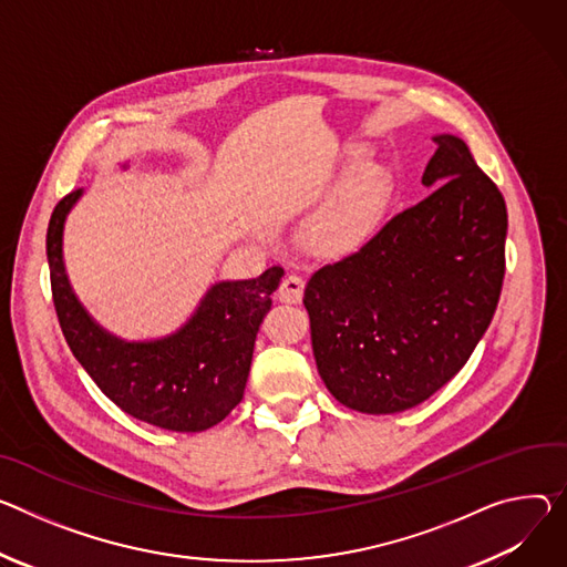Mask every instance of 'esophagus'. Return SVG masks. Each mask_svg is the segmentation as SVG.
Wrapping results in <instances>:
<instances>
[{
    "label": "esophagus",
    "mask_w": 567,
    "mask_h": 567,
    "mask_svg": "<svg viewBox=\"0 0 567 567\" xmlns=\"http://www.w3.org/2000/svg\"><path fill=\"white\" fill-rule=\"evenodd\" d=\"M302 291H305V282H302V278H300V276H296V274H289V276H285V278H282V282H280V287H278L276 298H278L280 302L296 305V302H300Z\"/></svg>",
    "instance_id": "1"
}]
</instances>
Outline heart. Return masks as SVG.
Listing matches in <instances>:
<instances>
[{
  "label": "heart",
  "instance_id": "1",
  "mask_svg": "<svg viewBox=\"0 0 567 567\" xmlns=\"http://www.w3.org/2000/svg\"><path fill=\"white\" fill-rule=\"evenodd\" d=\"M393 194V178L382 165H367L350 176L305 221L302 244L319 257H343L362 248L380 228Z\"/></svg>",
  "mask_w": 567,
  "mask_h": 567
}]
</instances>
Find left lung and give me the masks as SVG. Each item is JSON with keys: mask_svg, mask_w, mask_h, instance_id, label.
<instances>
[{"mask_svg": "<svg viewBox=\"0 0 567 567\" xmlns=\"http://www.w3.org/2000/svg\"><path fill=\"white\" fill-rule=\"evenodd\" d=\"M434 142L423 185L435 192L305 287L319 375L362 414H398L447 384L499 300L504 198L466 142Z\"/></svg>", "mask_w": 567, "mask_h": 567, "instance_id": "obj_1", "label": "left lung"}]
</instances>
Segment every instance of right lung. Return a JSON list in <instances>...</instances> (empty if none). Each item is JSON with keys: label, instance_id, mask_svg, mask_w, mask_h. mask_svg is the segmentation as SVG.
I'll return each mask as SVG.
<instances>
[{"label": "right lung", "instance_id": "add662e5", "mask_svg": "<svg viewBox=\"0 0 567 567\" xmlns=\"http://www.w3.org/2000/svg\"><path fill=\"white\" fill-rule=\"evenodd\" d=\"M126 167L120 163L122 172ZM81 196L83 189L68 194L47 228L51 293L70 350L128 416L169 432L215 427L244 398L255 337L285 271L271 267L250 280H219L172 334L122 339L92 319L65 269V221Z\"/></svg>", "mask_w": 567, "mask_h": 567}]
</instances>
